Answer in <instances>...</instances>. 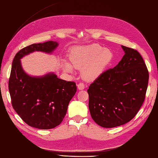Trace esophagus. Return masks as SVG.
<instances>
[{
    "mask_svg": "<svg viewBox=\"0 0 158 158\" xmlns=\"http://www.w3.org/2000/svg\"><path fill=\"white\" fill-rule=\"evenodd\" d=\"M77 86H78V89H80V90H82V89H84V88H85L84 84V83H82V82H80V83L78 84Z\"/></svg>",
    "mask_w": 158,
    "mask_h": 158,
    "instance_id": "esophagus-1",
    "label": "esophagus"
}]
</instances>
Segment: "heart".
Listing matches in <instances>:
<instances>
[{"label": "heart", "instance_id": "1", "mask_svg": "<svg viewBox=\"0 0 158 158\" xmlns=\"http://www.w3.org/2000/svg\"><path fill=\"white\" fill-rule=\"evenodd\" d=\"M114 57L112 50L104 48L98 44L76 48L72 52L70 62L76 69H82V75L88 80H94L103 73ZM64 69L67 72L72 71V66L64 62Z\"/></svg>", "mask_w": 158, "mask_h": 158}]
</instances>
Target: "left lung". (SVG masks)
Segmentation results:
<instances>
[{
    "label": "left lung",
    "instance_id": "8db88e82",
    "mask_svg": "<svg viewBox=\"0 0 158 158\" xmlns=\"http://www.w3.org/2000/svg\"><path fill=\"white\" fill-rule=\"evenodd\" d=\"M120 62L104 72L89 86L88 107L97 124L120 126L133 119L142 106L148 88L149 72L136 50L122 46Z\"/></svg>",
    "mask_w": 158,
    "mask_h": 158
}]
</instances>
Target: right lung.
<instances>
[{
    "mask_svg": "<svg viewBox=\"0 0 158 158\" xmlns=\"http://www.w3.org/2000/svg\"><path fill=\"white\" fill-rule=\"evenodd\" d=\"M58 45L54 41L32 44L19 51L12 61L8 81L12 106L25 123L38 129H52L62 122L77 87L75 82L60 79L54 73L29 76L20 59L35 51L51 53Z\"/></svg>",
    "mask_w": 158,
    "mask_h": 158,
    "instance_id": "add662e5",
    "label": "right lung"
}]
</instances>
